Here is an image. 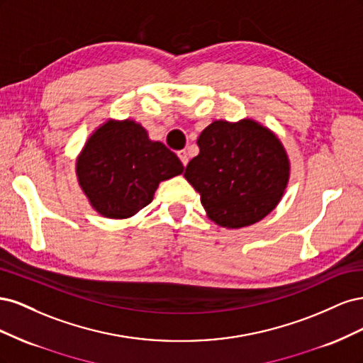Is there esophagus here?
Masks as SVG:
<instances>
[{
    "label": "esophagus",
    "mask_w": 363,
    "mask_h": 363,
    "mask_svg": "<svg viewBox=\"0 0 363 363\" xmlns=\"http://www.w3.org/2000/svg\"><path fill=\"white\" fill-rule=\"evenodd\" d=\"M177 156H179V159L182 160L183 167H186V164H188V162H189V159H188V152H186L184 150H182V151H179V152H177Z\"/></svg>",
    "instance_id": "esophagus-1"
}]
</instances>
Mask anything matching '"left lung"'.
Instances as JSON below:
<instances>
[{
    "label": "left lung",
    "mask_w": 363,
    "mask_h": 363,
    "mask_svg": "<svg viewBox=\"0 0 363 363\" xmlns=\"http://www.w3.org/2000/svg\"><path fill=\"white\" fill-rule=\"evenodd\" d=\"M184 177L208 219L225 228L259 223L280 203L291 163L280 139L255 119L213 121L196 140Z\"/></svg>",
    "instance_id": "obj_1"
}]
</instances>
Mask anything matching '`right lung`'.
<instances>
[{
	"label": "right lung",
	"mask_w": 363,
	"mask_h": 363,
	"mask_svg": "<svg viewBox=\"0 0 363 363\" xmlns=\"http://www.w3.org/2000/svg\"><path fill=\"white\" fill-rule=\"evenodd\" d=\"M184 169L180 159L133 119H108L86 140L75 174L95 211L111 219L136 215L159 183Z\"/></svg>",
	"instance_id": "obj_1"
}]
</instances>
